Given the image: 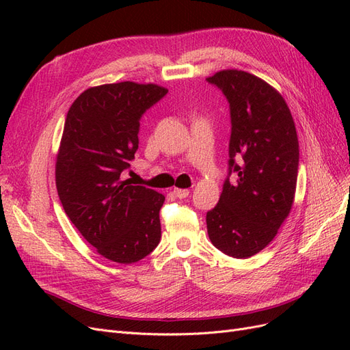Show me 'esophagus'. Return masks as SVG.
Instances as JSON below:
<instances>
[{"label":"esophagus","mask_w":350,"mask_h":350,"mask_svg":"<svg viewBox=\"0 0 350 350\" xmlns=\"http://www.w3.org/2000/svg\"><path fill=\"white\" fill-rule=\"evenodd\" d=\"M174 194L178 198H185V197L189 196V189H187V188H174Z\"/></svg>","instance_id":"34e87169"}]
</instances>
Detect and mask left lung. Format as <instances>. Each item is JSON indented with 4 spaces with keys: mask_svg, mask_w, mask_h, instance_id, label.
Here are the masks:
<instances>
[{
    "mask_svg": "<svg viewBox=\"0 0 350 350\" xmlns=\"http://www.w3.org/2000/svg\"><path fill=\"white\" fill-rule=\"evenodd\" d=\"M207 81L225 94L230 109L229 176L219 203L207 211L213 245L234 258L266 248L289 216L298 179L299 144L282 94L247 71L221 70Z\"/></svg>",
    "mask_w": 350,
    "mask_h": 350,
    "instance_id": "obj_1",
    "label": "left lung"
}]
</instances>
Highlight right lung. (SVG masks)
I'll return each mask as SVG.
<instances>
[{
	"mask_svg": "<svg viewBox=\"0 0 350 350\" xmlns=\"http://www.w3.org/2000/svg\"><path fill=\"white\" fill-rule=\"evenodd\" d=\"M167 89L121 81L84 90L68 109L57 154L61 204L102 257L120 264L144 258L161 241L165 196L122 181L139 149L140 118Z\"/></svg>",
	"mask_w": 350,
	"mask_h": 350,
	"instance_id": "right-lung-1",
	"label": "right lung"
}]
</instances>
